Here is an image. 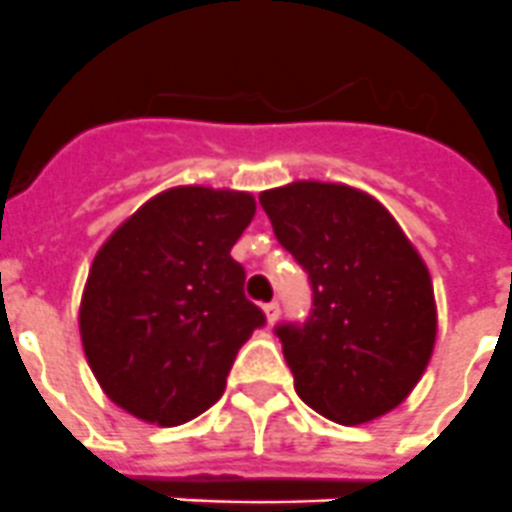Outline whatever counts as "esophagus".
I'll use <instances>...</instances> for the list:
<instances>
[{"label": "esophagus", "mask_w": 512, "mask_h": 512, "mask_svg": "<svg viewBox=\"0 0 512 512\" xmlns=\"http://www.w3.org/2000/svg\"><path fill=\"white\" fill-rule=\"evenodd\" d=\"M279 302H266L264 305V315H266V323L269 325H274L279 320Z\"/></svg>", "instance_id": "esophagus-1"}]
</instances>
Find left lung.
I'll list each match as a JSON object with an SVG mask.
<instances>
[{
  "mask_svg": "<svg viewBox=\"0 0 512 512\" xmlns=\"http://www.w3.org/2000/svg\"><path fill=\"white\" fill-rule=\"evenodd\" d=\"M277 241L307 271L305 323L274 333L315 413L359 425L397 408L436 343L431 274L395 217L346 184L295 182L259 194Z\"/></svg>",
  "mask_w": 512,
  "mask_h": 512,
  "instance_id": "left-lung-1",
  "label": "left lung"
}]
</instances>
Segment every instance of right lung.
Here are the masks:
<instances>
[{"label":"right lung","instance_id":"add662e5","mask_svg":"<svg viewBox=\"0 0 512 512\" xmlns=\"http://www.w3.org/2000/svg\"><path fill=\"white\" fill-rule=\"evenodd\" d=\"M253 215L248 192L174 187L99 248L79 330L94 377L122 410L166 428L220 400L238 348L266 323L230 256Z\"/></svg>","mask_w":512,"mask_h":512}]
</instances>
